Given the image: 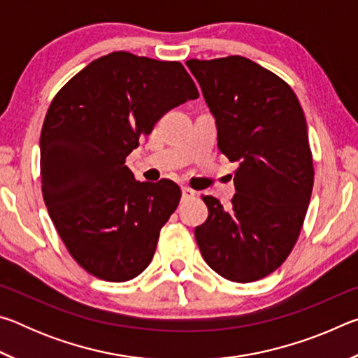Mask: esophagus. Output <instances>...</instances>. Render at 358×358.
Masks as SVG:
<instances>
[{"instance_id":"1","label":"esophagus","mask_w":358,"mask_h":358,"mask_svg":"<svg viewBox=\"0 0 358 358\" xmlns=\"http://www.w3.org/2000/svg\"><path fill=\"white\" fill-rule=\"evenodd\" d=\"M181 194H183V199H191L196 196V191H192L191 187L185 186V187H181Z\"/></svg>"}]
</instances>
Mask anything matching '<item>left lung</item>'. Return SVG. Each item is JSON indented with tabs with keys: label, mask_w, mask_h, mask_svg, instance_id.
I'll return each mask as SVG.
<instances>
[{
	"label": "left lung",
	"mask_w": 358,
	"mask_h": 358,
	"mask_svg": "<svg viewBox=\"0 0 358 358\" xmlns=\"http://www.w3.org/2000/svg\"><path fill=\"white\" fill-rule=\"evenodd\" d=\"M186 66L215 118L217 147L238 162L232 205L203 197L208 217L194 230L199 250L229 281L260 280L292 251L311 199L305 115L286 82L245 57L189 59Z\"/></svg>",
	"instance_id": "8db88e82"
}]
</instances>
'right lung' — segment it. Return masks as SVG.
I'll return each mask as SVG.
<instances>
[{"label":"right lung","mask_w":358,"mask_h":358,"mask_svg":"<svg viewBox=\"0 0 358 358\" xmlns=\"http://www.w3.org/2000/svg\"><path fill=\"white\" fill-rule=\"evenodd\" d=\"M197 98L183 64L128 52L94 59L53 98L41 132L42 194L88 273L123 282L150 265L181 191L172 180L137 181L126 157L162 115Z\"/></svg>","instance_id":"right-lung-1"}]
</instances>
